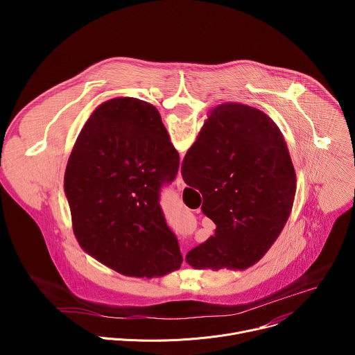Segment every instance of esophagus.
Segmentation results:
<instances>
[{
	"mask_svg": "<svg viewBox=\"0 0 355 355\" xmlns=\"http://www.w3.org/2000/svg\"><path fill=\"white\" fill-rule=\"evenodd\" d=\"M184 187H185V182H184V180H182L181 173H178V175H177V188L181 191V189H184Z\"/></svg>",
	"mask_w": 355,
	"mask_h": 355,
	"instance_id": "esophagus-1",
	"label": "esophagus"
}]
</instances>
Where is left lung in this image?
I'll return each mask as SVG.
<instances>
[{"instance_id":"8db88e82","label":"left lung","mask_w":355,"mask_h":355,"mask_svg":"<svg viewBox=\"0 0 355 355\" xmlns=\"http://www.w3.org/2000/svg\"><path fill=\"white\" fill-rule=\"evenodd\" d=\"M180 167L151 104L116 96L84 123L64 173L73 232L88 256L136 278L180 270L182 256L162 212L160 187Z\"/></svg>"}]
</instances>
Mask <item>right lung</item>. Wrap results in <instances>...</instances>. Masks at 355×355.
<instances>
[{"label":"right lung","instance_id":"right-lung-1","mask_svg":"<svg viewBox=\"0 0 355 355\" xmlns=\"http://www.w3.org/2000/svg\"><path fill=\"white\" fill-rule=\"evenodd\" d=\"M215 234L185 260L195 270L243 271L259 263L292 212L296 174L286 141L263 111L225 103L208 114L181 167Z\"/></svg>","mask_w":355,"mask_h":355}]
</instances>
